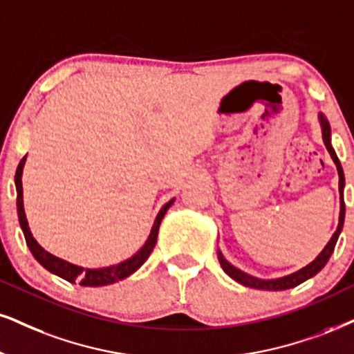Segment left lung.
I'll return each instance as SVG.
<instances>
[{
  "label": "left lung",
  "instance_id": "8db88e82",
  "mask_svg": "<svg viewBox=\"0 0 354 354\" xmlns=\"http://www.w3.org/2000/svg\"><path fill=\"white\" fill-rule=\"evenodd\" d=\"M318 121H320V126H322V138H324V142L326 146V151L330 152L331 159H333L335 165H337V170H338V177H339V182H338V187H339V220H338V228L337 231L333 233V236L330 238V241L326 246L324 248V251L318 254L315 259L312 261L310 264H307L305 268L295 270V272L289 274V276H283V277H277V279H259V277H254V276H250V274L243 272L241 269L234 268L233 264H230L228 261L225 259V256L221 254V251L218 250V261H220L221 268L231 279H234V281L243 283V286L246 287H252V289H259V290H287V289H292V287H297L299 283H302L307 281V279H310L315 276V274L320 272L322 269L325 268V264L328 263L330 256L333 254V250H335V244L338 241V236L339 233H342L343 230V223H344V200H343V189H344V174H343V167L342 164H339V159L337 156V152H335L333 147H331V129H330V123L328 120L324 116V113H318Z\"/></svg>",
  "mask_w": 354,
  "mask_h": 354
}]
</instances>
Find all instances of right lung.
<instances>
[{"instance_id": "right-lung-1", "label": "right lung", "mask_w": 354, "mask_h": 354, "mask_svg": "<svg viewBox=\"0 0 354 354\" xmlns=\"http://www.w3.org/2000/svg\"><path fill=\"white\" fill-rule=\"evenodd\" d=\"M26 157L28 156H24L23 159H21L15 176V185H16V194H17V198H16L17 218H19V225L24 233L26 243H28L30 252H32V256L36 257L37 263L41 264L42 268H46L49 272L55 274V276L62 277L68 282H73V283L80 282V286H85V287H100V286H108V283H115L118 281H123V279L131 276L133 272H136V270L146 263V259L149 257V254L156 246L160 221H162L164 215L167 213L169 208L172 207L174 200L176 198L169 200V202L160 208V212L157 213L149 236H147L146 243L142 244V248L136 252V254H133L129 259L123 261V263L108 266V268H98V269L82 268V266L72 264L68 263V261H64L60 259V257L47 252L41 244L34 239L32 233H30L28 218H26V213H24V203H23V169L26 164Z\"/></svg>"}]
</instances>
